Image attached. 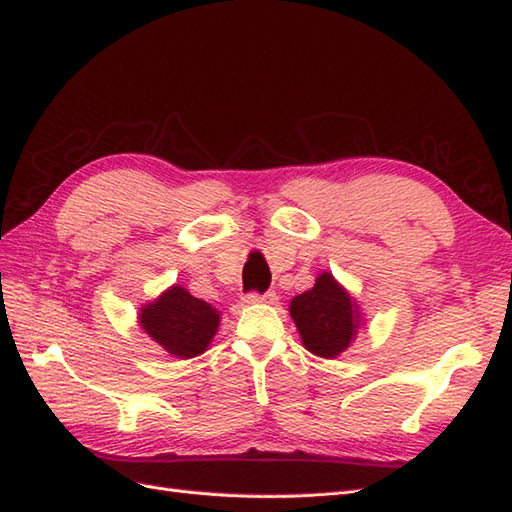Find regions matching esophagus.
I'll use <instances>...</instances> for the list:
<instances>
[{
	"instance_id": "esophagus-1",
	"label": "esophagus",
	"mask_w": 512,
	"mask_h": 512,
	"mask_svg": "<svg viewBox=\"0 0 512 512\" xmlns=\"http://www.w3.org/2000/svg\"><path fill=\"white\" fill-rule=\"evenodd\" d=\"M246 303H266V305H272L277 301V294L275 292H264V294H257V292H251V294H246V299H244Z\"/></svg>"
}]
</instances>
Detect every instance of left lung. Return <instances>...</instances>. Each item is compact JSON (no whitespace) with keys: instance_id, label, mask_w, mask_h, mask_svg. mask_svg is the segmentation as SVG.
<instances>
[{"instance_id":"left-lung-1","label":"left lung","mask_w":512,"mask_h":512,"mask_svg":"<svg viewBox=\"0 0 512 512\" xmlns=\"http://www.w3.org/2000/svg\"><path fill=\"white\" fill-rule=\"evenodd\" d=\"M290 316L303 347L318 358H336L349 349L362 323L360 307L331 272L318 275L314 288L294 296Z\"/></svg>"}]
</instances>
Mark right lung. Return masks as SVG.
I'll list each match as a JSON object with an SVG mask.
<instances>
[{
  "label": "right lung",
  "mask_w": 512,
  "mask_h": 512,
  "mask_svg": "<svg viewBox=\"0 0 512 512\" xmlns=\"http://www.w3.org/2000/svg\"><path fill=\"white\" fill-rule=\"evenodd\" d=\"M139 325L170 355L181 360L207 351L220 325V312L181 285H172L157 301L141 307Z\"/></svg>",
  "instance_id": "add662e5"
}]
</instances>
